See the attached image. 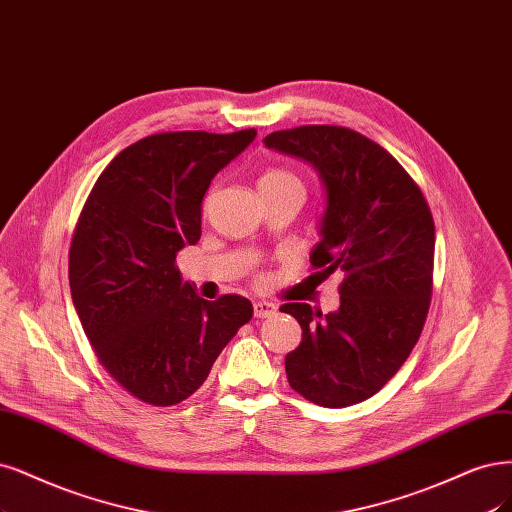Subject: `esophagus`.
<instances>
[{
	"instance_id": "1",
	"label": "esophagus",
	"mask_w": 512,
	"mask_h": 512,
	"mask_svg": "<svg viewBox=\"0 0 512 512\" xmlns=\"http://www.w3.org/2000/svg\"><path fill=\"white\" fill-rule=\"evenodd\" d=\"M277 313V307L269 301H256L254 303V315L256 317H273Z\"/></svg>"
}]
</instances>
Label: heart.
Returning <instances> with one entry per match:
<instances>
[{
    "label": "heart",
    "mask_w": 512,
    "mask_h": 512,
    "mask_svg": "<svg viewBox=\"0 0 512 512\" xmlns=\"http://www.w3.org/2000/svg\"><path fill=\"white\" fill-rule=\"evenodd\" d=\"M260 190L262 188H273V190H298L305 195V186L303 180L298 175L286 167H271L260 175L258 182Z\"/></svg>",
    "instance_id": "obj_1"
}]
</instances>
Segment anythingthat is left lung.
<instances>
[{
  "label": "left lung",
  "mask_w": 512,
  "mask_h": 512,
  "mask_svg": "<svg viewBox=\"0 0 512 512\" xmlns=\"http://www.w3.org/2000/svg\"><path fill=\"white\" fill-rule=\"evenodd\" d=\"M264 146L303 158L326 188L311 267L343 273L341 305L322 315L286 303L303 341L286 356L292 390L328 409L375 396L407 362L432 296L434 220L411 175L358 131L305 125L275 131Z\"/></svg>",
  "instance_id": "8db88e82"
}]
</instances>
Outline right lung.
Segmentation results:
<instances>
[{"label":"right lung","mask_w":512,"mask_h":512,"mask_svg":"<svg viewBox=\"0 0 512 512\" xmlns=\"http://www.w3.org/2000/svg\"><path fill=\"white\" fill-rule=\"evenodd\" d=\"M254 137L256 129L148 135L103 169L84 203L69 248L74 307L103 368L146 404L195 394L252 320L245 296H197L175 256L201 239L211 180Z\"/></svg>","instance_id":"add662e5"}]
</instances>
